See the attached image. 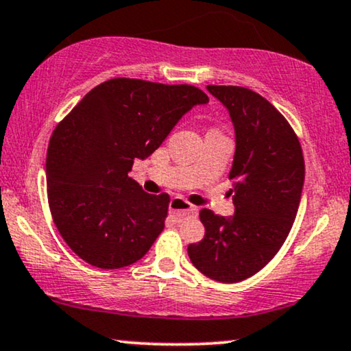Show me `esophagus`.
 <instances>
[{
  "label": "esophagus",
  "mask_w": 351,
  "mask_h": 351,
  "mask_svg": "<svg viewBox=\"0 0 351 351\" xmlns=\"http://www.w3.org/2000/svg\"><path fill=\"white\" fill-rule=\"evenodd\" d=\"M170 214H173L178 220H183L184 217L196 215L197 207H194L193 204L186 202L184 199L181 197H173L170 201Z\"/></svg>",
  "instance_id": "1"
}]
</instances>
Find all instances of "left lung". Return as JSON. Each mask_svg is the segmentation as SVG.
<instances>
[{"label":"left lung","mask_w":351,"mask_h":351,"mask_svg":"<svg viewBox=\"0 0 351 351\" xmlns=\"http://www.w3.org/2000/svg\"><path fill=\"white\" fill-rule=\"evenodd\" d=\"M207 90L228 110L234 128V214L202 208L206 234L188 254L206 277L237 283L259 272L285 243L303 193L304 158L295 131L264 97L237 86Z\"/></svg>","instance_id":"left-lung-1"}]
</instances>
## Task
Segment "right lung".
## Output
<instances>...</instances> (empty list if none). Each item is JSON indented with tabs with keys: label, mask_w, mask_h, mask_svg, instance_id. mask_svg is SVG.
<instances>
[{
	"label": "right lung",
	"mask_w": 351,
	"mask_h": 351,
	"mask_svg": "<svg viewBox=\"0 0 351 351\" xmlns=\"http://www.w3.org/2000/svg\"><path fill=\"white\" fill-rule=\"evenodd\" d=\"M206 104L197 87L118 77L92 88L58 124L47 152L48 204L66 245L87 264L121 269L150 250L170 196L147 194L128 173Z\"/></svg>",
	"instance_id": "right-lung-1"
}]
</instances>
